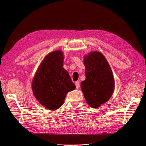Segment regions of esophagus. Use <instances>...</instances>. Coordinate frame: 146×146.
Wrapping results in <instances>:
<instances>
[{
    "label": "esophagus",
    "instance_id": "34e87169",
    "mask_svg": "<svg viewBox=\"0 0 146 146\" xmlns=\"http://www.w3.org/2000/svg\"><path fill=\"white\" fill-rule=\"evenodd\" d=\"M80 83H79L78 82H76V88L77 89H78L79 88H80Z\"/></svg>",
    "mask_w": 146,
    "mask_h": 146
}]
</instances>
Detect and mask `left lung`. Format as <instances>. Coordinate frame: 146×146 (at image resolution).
<instances>
[{
    "label": "left lung",
    "mask_w": 146,
    "mask_h": 146,
    "mask_svg": "<svg viewBox=\"0 0 146 146\" xmlns=\"http://www.w3.org/2000/svg\"><path fill=\"white\" fill-rule=\"evenodd\" d=\"M85 80L81 89L86 102L92 108H98L111 98L114 90V80L111 68L105 57L98 51L84 57Z\"/></svg>",
    "instance_id": "left-lung-1"
}]
</instances>
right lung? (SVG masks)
Returning a JSON list of instances; mask_svg holds the SVG:
<instances>
[{
  "instance_id": "add662e5",
  "label": "right lung",
  "mask_w": 146,
  "mask_h": 146,
  "mask_svg": "<svg viewBox=\"0 0 146 146\" xmlns=\"http://www.w3.org/2000/svg\"><path fill=\"white\" fill-rule=\"evenodd\" d=\"M63 61L61 50L48 54L39 64L32 81L35 98L50 110L61 107L68 92L76 88L69 73L63 68Z\"/></svg>"
}]
</instances>
